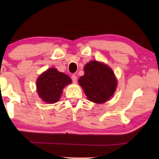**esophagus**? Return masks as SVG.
Returning a JSON list of instances; mask_svg holds the SVG:
<instances>
[{"mask_svg":"<svg viewBox=\"0 0 159 159\" xmlns=\"http://www.w3.org/2000/svg\"><path fill=\"white\" fill-rule=\"evenodd\" d=\"M71 78H72V81L75 82H75L77 81V79H78V78H77V76H76L75 75H72V77H71Z\"/></svg>","mask_w":159,"mask_h":159,"instance_id":"obj_1","label":"esophagus"}]
</instances>
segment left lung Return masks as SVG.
<instances>
[{"mask_svg":"<svg viewBox=\"0 0 159 159\" xmlns=\"http://www.w3.org/2000/svg\"><path fill=\"white\" fill-rule=\"evenodd\" d=\"M87 98L95 103H104L114 93L116 78L110 67L97 61H90L84 66V75L78 80Z\"/></svg>","mask_w":159,"mask_h":159,"instance_id":"obj_1","label":"left lung"}]
</instances>
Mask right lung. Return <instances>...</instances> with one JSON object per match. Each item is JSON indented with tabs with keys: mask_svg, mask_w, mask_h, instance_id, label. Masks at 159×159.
<instances>
[{
	"mask_svg": "<svg viewBox=\"0 0 159 159\" xmlns=\"http://www.w3.org/2000/svg\"><path fill=\"white\" fill-rule=\"evenodd\" d=\"M71 82L72 80L67 75L54 68L48 69L36 81L38 94L45 102L55 103L61 98L63 87Z\"/></svg>",
	"mask_w": 159,
	"mask_h": 159,
	"instance_id": "right-lung-1",
	"label": "right lung"
}]
</instances>
